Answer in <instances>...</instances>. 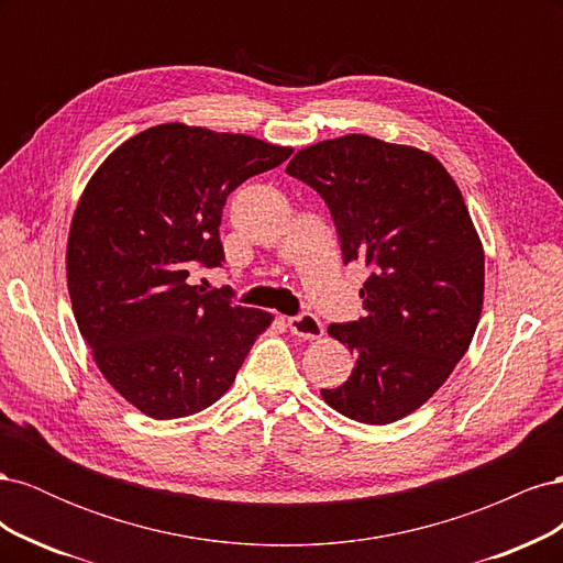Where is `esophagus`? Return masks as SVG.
Returning <instances> with one entry per match:
<instances>
[{
	"label": "esophagus",
	"instance_id": "1",
	"mask_svg": "<svg viewBox=\"0 0 563 563\" xmlns=\"http://www.w3.org/2000/svg\"><path fill=\"white\" fill-rule=\"evenodd\" d=\"M288 329H291L294 335L305 338V340H317L323 335V327L319 317L310 314V312H302L298 317H288Z\"/></svg>",
	"mask_w": 563,
	"mask_h": 563
}]
</instances>
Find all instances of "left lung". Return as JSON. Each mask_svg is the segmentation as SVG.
Segmentation results:
<instances>
[{
    "label": "left lung",
    "mask_w": 563,
    "mask_h": 563,
    "mask_svg": "<svg viewBox=\"0 0 563 563\" xmlns=\"http://www.w3.org/2000/svg\"><path fill=\"white\" fill-rule=\"evenodd\" d=\"M286 174L321 195L345 265L371 275L364 317L331 323L356 356L352 376L321 397L356 422L413 413L463 360L484 305V246L465 199L437 157L350 133L296 152Z\"/></svg>",
    "instance_id": "obj_1"
}]
</instances>
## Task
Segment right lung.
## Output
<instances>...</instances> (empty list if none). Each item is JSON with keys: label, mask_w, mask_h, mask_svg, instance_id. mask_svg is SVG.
Wrapping results in <instances>:
<instances>
[{"label": "right lung", "mask_w": 563, "mask_h": 563, "mask_svg": "<svg viewBox=\"0 0 563 563\" xmlns=\"http://www.w3.org/2000/svg\"><path fill=\"white\" fill-rule=\"evenodd\" d=\"M291 152L159 124L119 145L84 187L65 258L73 312L100 373L145 416L174 420L218 401L272 323L187 277L225 261L218 228L230 192Z\"/></svg>", "instance_id": "1"}]
</instances>
